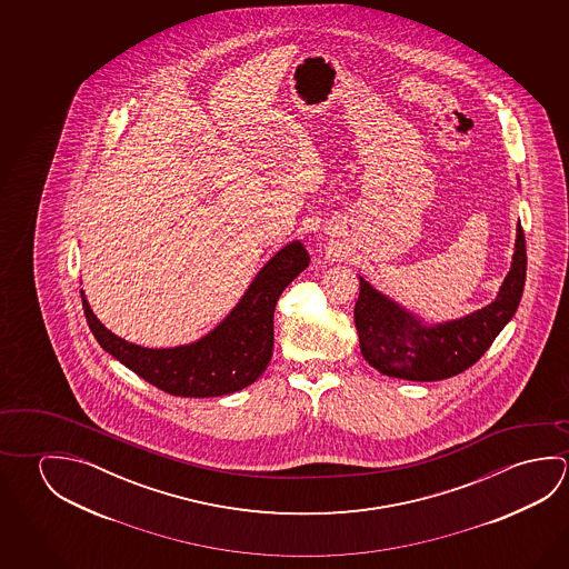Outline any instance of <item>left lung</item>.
Segmentation results:
<instances>
[{
  "mask_svg": "<svg viewBox=\"0 0 569 569\" xmlns=\"http://www.w3.org/2000/svg\"><path fill=\"white\" fill-rule=\"evenodd\" d=\"M526 238L518 224L512 266L492 303L475 313L425 323L359 276L355 327L365 361L379 373L407 381H442L462 373L482 357L522 299Z\"/></svg>",
  "mask_w": 569,
  "mask_h": 569,
  "instance_id": "8db88e82",
  "label": "left lung"
}]
</instances>
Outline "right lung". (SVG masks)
<instances>
[{
  "mask_svg": "<svg viewBox=\"0 0 569 569\" xmlns=\"http://www.w3.org/2000/svg\"><path fill=\"white\" fill-rule=\"evenodd\" d=\"M309 266L299 240L281 248L253 278L236 308L208 336L170 349H149L114 336L97 319L89 301L84 317L107 353L140 379L177 397H222L252 385L270 363L273 351V311L281 291Z\"/></svg>",
  "mask_w": 569,
  "mask_h": 569,
  "instance_id": "obj_1",
  "label": "right lung"
}]
</instances>
